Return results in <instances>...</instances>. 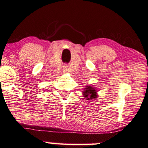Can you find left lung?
I'll return each mask as SVG.
<instances>
[{"label": "left lung", "instance_id": "8db88e82", "mask_svg": "<svg viewBox=\"0 0 148 148\" xmlns=\"http://www.w3.org/2000/svg\"><path fill=\"white\" fill-rule=\"evenodd\" d=\"M83 97L85 98L84 99L87 101H91L93 99H96L98 97V93L96 88L93 87L92 85H88L86 86L83 90L82 91Z\"/></svg>", "mask_w": 148, "mask_h": 148}]
</instances>
